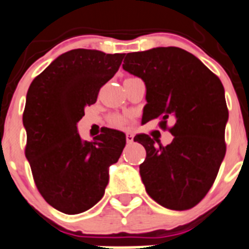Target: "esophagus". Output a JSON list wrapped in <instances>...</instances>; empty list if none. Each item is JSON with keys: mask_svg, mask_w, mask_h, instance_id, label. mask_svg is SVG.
<instances>
[{"mask_svg": "<svg viewBox=\"0 0 249 249\" xmlns=\"http://www.w3.org/2000/svg\"><path fill=\"white\" fill-rule=\"evenodd\" d=\"M126 141L127 143H132L134 142V134L132 132H126Z\"/></svg>", "mask_w": 249, "mask_h": 249, "instance_id": "obj_1", "label": "esophagus"}]
</instances>
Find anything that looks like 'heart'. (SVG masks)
Segmentation results:
<instances>
[{"label":"heart","mask_w":249,"mask_h":249,"mask_svg":"<svg viewBox=\"0 0 249 249\" xmlns=\"http://www.w3.org/2000/svg\"><path fill=\"white\" fill-rule=\"evenodd\" d=\"M112 124L115 127H126L130 124V119L127 117H123V115H114L112 118Z\"/></svg>","instance_id":"b5f03b06"}]
</instances>
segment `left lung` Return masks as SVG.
Listing matches in <instances>:
<instances>
[{
	"instance_id": "1",
	"label": "left lung",
	"mask_w": 249,
	"mask_h": 249,
	"mask_svg": "<svg viewBox=\"0 0 249 249\" xmlns=\"http://www.w3.org/2000/svg\"><path fill=\"white\" fill-rule=\"evenodd\" d=\"M123 69L146 85V120L171 118L174 136L165 147L146 134L137 141L146 148L140 175L147 194L164 208L185 211L211 190L226 152L229 119L220 79L192 53L178 47H157L127 53Z\"/></svg>"
}]
</instances>
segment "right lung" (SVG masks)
Instances as JSON below:
<instances>
[{
  "label": "right lung",
  "mask_w": 249,
  "mask_h": 249,
  "mask_svg": "<svg viewBox=\"0 0 249 249\" xmlns=\"http://www.w3.org/2000/svg\"><path fill=\"white\" fill-rule=\"evenodd\" d=\"M125 53L78 48L60 54L34 79L26 93L23 125L25 156L45 201L66 214L92 208L105 195L109 166L124 149V132L106 129L84 141L78 123L114 76Z\"/></svg>",
  "instance_id": "1"
}]
</instances>
